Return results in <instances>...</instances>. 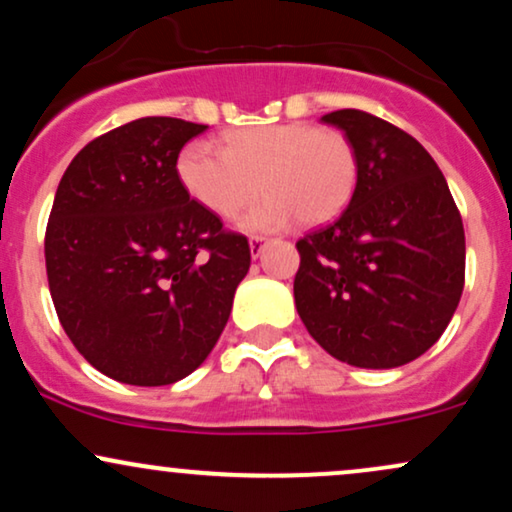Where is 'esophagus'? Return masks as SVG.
Instances as JSON below:
<instances>
[{"instance_id":"34e87169","label":"esophagus","mask_w":512,"mask_h":512,"mask_svg":"<svg viewBox=\"0 0 512 512\" xmlns=\"http://www.w3.org/2000/svg\"><path fill=\"white\" fill-rule=\"evenodd\" d=\"M264 245H267V238H264V236H252V238H250V252H252V257H260L262 250H264Z\"/></svg>"}]
</instances>
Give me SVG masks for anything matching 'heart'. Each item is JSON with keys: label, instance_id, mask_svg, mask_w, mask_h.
I'll return each mask as SVG.
<instances>
[{"label": "heart", "instance_id": "b5f03b06", "mask_svg": "<svg viewBox=\"0 0 512 512\" xmlns=\"http://www.w3.org/2000/svg\"><path fill=\"white\" fill-rule=\"evenodd\" d=\"M180 185L209 214L240 216L245 231H276L301 221L320 226L349 204L356 156L344 134L305 122L245 127L223 137V149L192 142L178 156Z\"/></svg>", "mask_w": 512, "mask_h": 512}]
</instances>
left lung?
I'll return each instance as SVG.
<instances>
[{"label":"left lung","instance_id":"left-lung-1","mask_svg":"<svg viewBox=\"0 0 512 512\" xmlns=\"http://www.w3.org/2000/svg\"><path fill=\"white\" fill-rule=\"evenodd\" d=\"M356 156V190L330 226L296 243L305 330L356 368H397L438 342L464 289V228L431 154L363 110H334Z\"/></svg>","mask_w":512,"mask_h":512}]
</instances>
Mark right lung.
<instances>
[{
    "instance_id": "obj_1",
    "label": "right lung",
    "mask_w": 512,
    "mask_h": 512,
    "mask_svg": "<svg viewBox=\"0 0 512 512\" xmlns=\"http://www.w3.org/2000/svg\"><path fill=\"white\" fill-rule=\"evenodd\" d=\"M207 125L142 117L86 144L64 170L45 267L64 332L103 375L170 385L219 342L248 238L223 228L178 178L182 146Z\"/></svg>"
}]
</instances>
